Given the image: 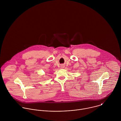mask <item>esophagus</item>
I'll use <instances>...</instances> for the list:
<instances>
[{"instance_id": "esophagus-1", "label": "esophagus", "mask_w": 121, "mask_h": 121, "mask_svg": "<svg viewBox=\"0 0 121 121\" xmlns=\"http://www.w3.org/2000/svg\"><path fill=\"white\" fill-rule=\"evenodd\" d=\"M61 67H62V68H63V66H62Z\"/></svg>"}]
</instances>
